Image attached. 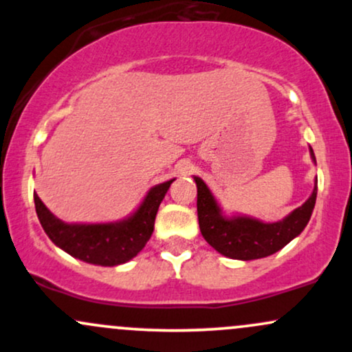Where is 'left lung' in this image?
<instances>
[{
  "label": "left lung",
  "mask_w": 352,
  "mask_h": 352,
  "mask_svg": "<svg viewBox=\"0 0 352 352\" xmlns=\"http://www.w3.org/2000/svg\"><path fill=\"white\" fill-rule=\"evenodd\" d=\"M311 157L314 153L311 151ZM197 184V213L200 232L208 245L218 253L233 260H256L276 253L298 236L308 225L314 204H316L318 180L313 193L300 208L289 213L285 220L276 223H263L246 217L225 218L204 180L195 177Z\"/></svg>",
  "instance_id": "8db88e82"
}]
</instances>
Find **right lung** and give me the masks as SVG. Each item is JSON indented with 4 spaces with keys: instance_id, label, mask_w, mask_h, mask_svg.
Returning <instances> with one entry per match:
<instances>
[{
    "instance_id": "add662e5",
    "label": "right lung",
    "mask_w": 352,
    "mask_h": 352,
    "mask_svg": "<svg viewBox=\"0 0 352 352\" xmlns=\"http://www.w3.org/2000/svg\"><path fill=\"white\" fill-rule=\"evenodd\" d=\"M173 180L155 185L139 210L119 223L67 225L56 218L34 193L36 213L54 245L86 263L116 266L132 260L152 236L157 210Z\"/></svg>"
}]
</instances>
